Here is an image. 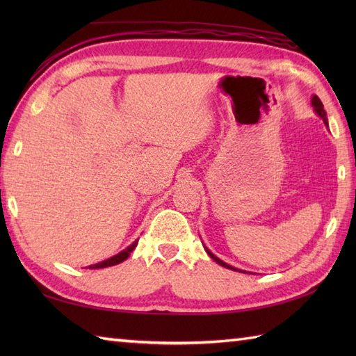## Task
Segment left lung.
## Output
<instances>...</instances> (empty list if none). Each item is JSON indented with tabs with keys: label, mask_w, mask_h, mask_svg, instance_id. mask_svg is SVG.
<instances>
[{
	"label": "left lung",
	"mask_w": 356,
	"mask_h": 356,
	"mask_svg": "<svg viewBox=\"0 0 356 356\" xmlns=\"http://www.w3.org/2000/svg\"><path fill=\"white\" fill-rule=\"evenodd\" d=\"M312 107H314V110H315V113L316 115H318L321 119H323V122H324V125L326 127H329V122H327V116H326V111H324V108H323V102L320 101V97L318 96H312ZM207 249V248H205ZM207 252H208V255L211 257V259H213L214 261H217L218 264H220V266H223V268H226V269H232V270H238V272H243V270H240V269H237V268H232V266H229L228 263H225V261H222L220 259H218V257H216L213 252L211 251H208L207 249Z\"/></svg>",
	"instance_id": "obj_1"
}]
</instances>
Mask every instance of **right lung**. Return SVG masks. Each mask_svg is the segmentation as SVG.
<instances>
[{"label": "right lung", "mask_w": 356, "mask_h": 356, "mask_svg": "<svg viewBox=\"0 0 356 356\" xmlns=\"http://www.w3.org/2000/svg\"><path fill=\"white\" fill-rule=\"evenodd\" d=\"M138 246V240L134 241L133 245H130L128 246L127 249H124L122 252H119L118 255H115V257H111V259H108V260H104V261H101V263H96V264H92V266H88L90 269H102V268H108V266H115V264H119V263H122L124 260H127L128 257H130V254L134 251V248Z\"/></svg>", "instance_id": "obj_1"}]
</instances>
